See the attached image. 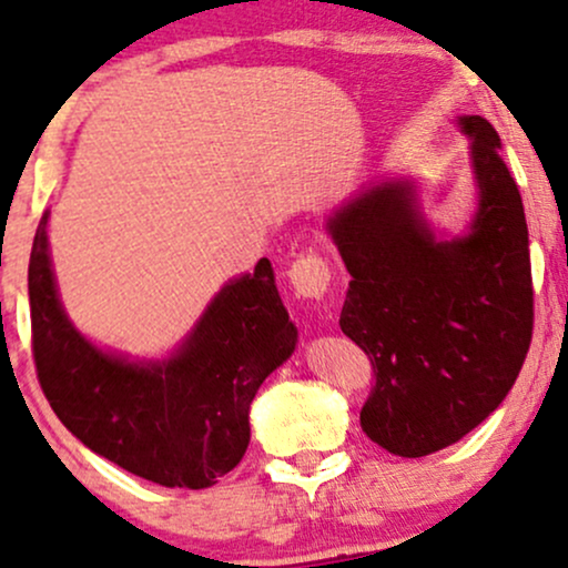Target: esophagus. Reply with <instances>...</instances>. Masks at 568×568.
I'll list each match as a JSON object with an SVG mask.
<instances>
[{"label": "esophagus", "mask_w": 568, "mask_h": 568, "mask_svg": "<svg viewBox=\"0 0 568 568\" xmlns=\"http://www.w3.org/2000/svg\"><path fill=\"white\" fill-rule=\"evenodd\" d=\"M288 280L298 296L321 298L332 285V270H328V261L323 255L304 253L291 264Z\"/></svg>", "instance_id": "obj_1"}]
</instances>
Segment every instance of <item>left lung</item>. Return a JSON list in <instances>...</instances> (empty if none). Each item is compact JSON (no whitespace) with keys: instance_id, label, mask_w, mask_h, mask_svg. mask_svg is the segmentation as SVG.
<instances>
[{"instance_id":"1","label":"left lung","mask_w":568,"mask_h":568,"mask_svg":"<svg viewBox=\"0 0 568 568\" xmlns=\"http://www.w3.org/2000/svg\"><path fill=\"white\" fill-rule=\"evenodd\" d=\"M479 207L469 232L436 240L415 183L355 193L326 229L351 272L339 326L372 361L361 409L372 442L420 458L477 428L515 385L534 332L523 199L485 118L464 115Z\"/></svg>"}]
</instances>
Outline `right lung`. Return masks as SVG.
<instances>
[{
  "label": "right lung",
  "mask_w": 568,
  "mask_h": 568,
  "mask_svg": "<svg viewBox=\"0 0 568 568\" xmlns=\"http://www.w3.org/2000/svg\"><path fill=\"white\" fill-rule=\"evenodd\" d=\"M31 353L53 413L97 456L164 488H210L251 442L253 396L294 353L272 264L223 285L166 361L102 353L59 302L48 253V213L29 258Z\"/></svg>",
  "instance_id": "add662e5"
}]
</instances>
